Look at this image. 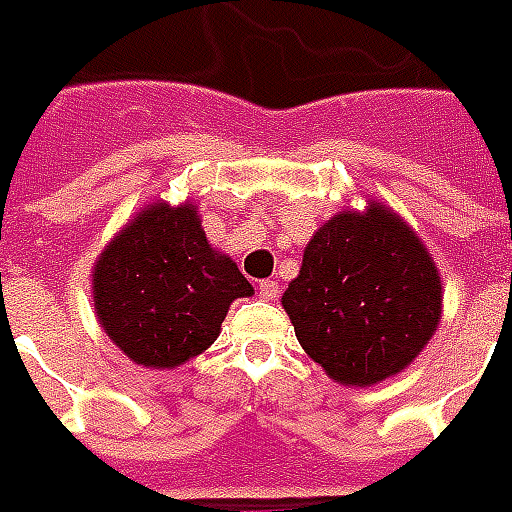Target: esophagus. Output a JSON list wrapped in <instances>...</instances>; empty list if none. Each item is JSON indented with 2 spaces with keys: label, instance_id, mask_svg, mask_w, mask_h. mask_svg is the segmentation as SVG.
I'll list each match as a JSON object with an SVG mask.
<instances>
[{
  "label": "esophagus",
  "instance_id": "1",
  "mask_svg": "<svg viewBox=\"0 0 512 512\" xmlns=\"http://www.w3.org/2000/svg\"><path fill=\"white\" fill-rule=\"evenodd\" d=\"M280 294V288L275 280H261L259 283V297L264 299V302H272V299L278 297Z\"/></svg>",
  "mask_w": 512,
  "mask_h": 512
}]
</instances>
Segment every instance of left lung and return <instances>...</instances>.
Listing matches in <instances>:
<instances>
[{"instance_id":"8db88e82","label":"left lung","mask_w":512,"mask_h":512,"mask_svg":"<svg viewBox=\"0 0 512 512\" xmlns=\"http://www.w3.org/2000/svg\"><path fill=\"white\" fill-rule=\"evenodd\" d=\"M440 305L434 261L383 205L321 226L283 294L299 345L345 386L405 370L437 329Z\"/></svg>"}]
</instances>
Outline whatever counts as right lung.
<instances>
[{
	"label": "right lung",
	"instance_id": "right-lung-1",
	"mask_svg": "<svg viewBox=\"0 0 512 512\" xmlns=\"http://www.w3.org/2000/svg\"><path fill=\"white\" fill-rule=\"evenodd\" d=\"M229 256L207 245L197 207L151 205L94 267L99 324L142 367L172 370L215 343L226 310L251 297Z\"/></svg>",
	"mask_w": 512,
	"mask_h": 512
}]
</instances>
